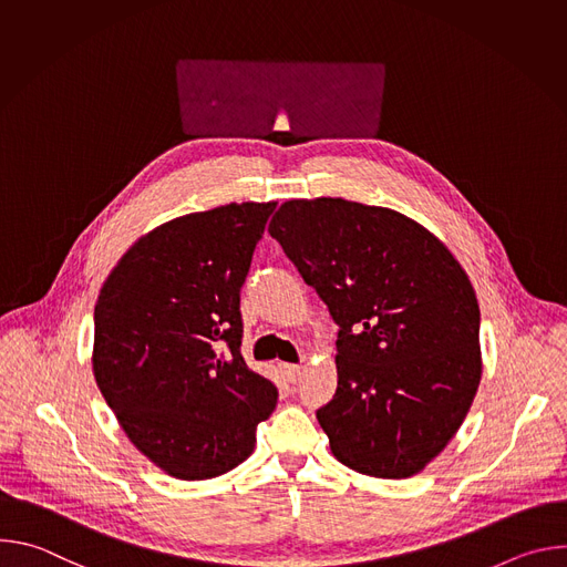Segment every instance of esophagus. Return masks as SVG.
Masks as SVG:
<instances>
[{
  "label": "esophagus",
  "mask_w": 567,
  "mask_h": 567,
  "mask_svg": "<svg viewBox=\"0 0 567 567\" xmlns=\"http://www.w3.org/2000/svg\"><path fill=\"white\" fill-rule=\"evenodd\" d=\"M280 370H282V374H285V379H287L289 383H296V381L300 379V374H302V368L296 365V363H282Z\"/></svg>",
  "instance_id": "34e87169"
}]
</instances>
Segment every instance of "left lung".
<instances>
[{
    "label": "left lung",
    "mask_w": 567,
    "mask_h": 567,
    "mask_svg": "<svg viewBox=\"0 0 567 567\" xmlns=\"http://www.w3.org/2000/svg\"><path fill=\"white\" fill-rule=\"evenodd\" d=\"M339 326L334 399L316 411L334 457L372 477L420 473L480 385V309L429 228L341 197L285 202L269 224Z\"/></svg>",
    "instance_id": "obj_1"
}]
</instances>
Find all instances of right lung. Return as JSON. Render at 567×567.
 Here are the masks:
<instances>
[{
  "label": "right lung",
  "instance_id": "right-lung-1",
  "mask_svg": "<svg viewBox=\"0 0 567 567\" xmlns=\"http://www.w3.org/2000/svg\"><path fill=\"white\" fill-rule=\"evenodd\" d=\"M276 202L190 213L138 237L94 309V377L130 442L179 480L245 462L276 385L239 352V289Z\"/></svg>",
  "mask_w": 567,
  "mask_h": 567
}]
</instances>
